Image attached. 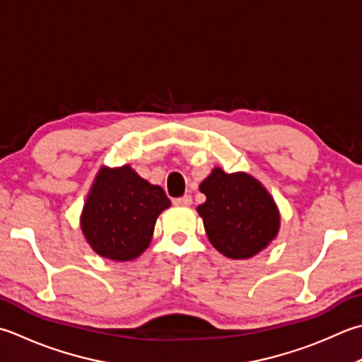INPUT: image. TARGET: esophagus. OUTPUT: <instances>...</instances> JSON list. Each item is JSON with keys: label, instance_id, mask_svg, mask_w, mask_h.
<instances>
[{"label": "esophagus", "instance_id": "1", "mask_svg": "<svg viewBox=\"0 0 362 362\" xmlns=\"http://www.w3.org/2000/svg\"><path fill=\"white\" fill-rule=\"evenodd\" d=\"M174 205H177V207H188V205L193 204V197H191L189 194H185L182 197H177V199L173 201Z\"/></svg>", "mask_w": 362, "mask_h": 362}]
</instances>
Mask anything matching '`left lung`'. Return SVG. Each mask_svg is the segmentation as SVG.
<instances>
[{"label": "left lung", "mask_w": 362, "mask_h": 362, "mask_svg": "<svg viewBox=\"0 0 362 362\" xmlns=\"http://www.w3.org/2000/svg\"><path fill=\"white\" fill-rule=\"evenodd\" d=\"M207 201L197 207L210 243L230 259H250L272 242L279 215L272 196L251 175L214 169L201 183Z\"/></svg>", "instance_id": "8db88e82"}]
</instances>
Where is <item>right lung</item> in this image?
Here are the masks:
<instances>
[{
    "instance_id": "add662e5",
    "label": "right lung",
    "mask_w": 362,
    "mask_h": 362,
    "mask_svg": "<svg viewBox=\"0 0 362 362\" xmlns=\"http://www.w3.org/2000/svg\"><path fill=\"white\" fill-rule=\"evenodd\" d=\"M171 201L130 166L102 169L81 216V230L98 256L124 262L151 243L155 221Z\"/></svg>"
}]
</instances>
